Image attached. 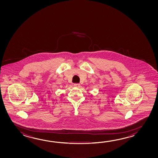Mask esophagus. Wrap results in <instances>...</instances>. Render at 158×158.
I'll use <instances>...</instances> for the list:
<instances>
[{
  "mask_svg": "<svg viewBox=\"0 0 158 158\" xmlns=\"http://www.w3.org/2000/svg\"><path fill=\"white\" fill-rule=\"evenodd\" d=\"M73 86L75 87H80V84H75L73 85Z\"/></svg>",
  "mask_w": 158,
  "mask_h": 158,
  "instance_id": "1",
  "label": "esophagus"
}]
</instances>
